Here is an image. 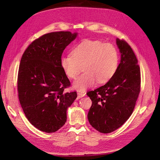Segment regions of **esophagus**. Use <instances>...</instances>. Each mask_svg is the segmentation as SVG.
I'll return each instance as SVG.
<instances>
[{
    "label": "esophagus",
    "mask_w": 160,
    "mask_h": 160,
    "mask_svg": "<svg viewBox=\"0 0 160 160\" xmlns=\"http://www.w3.org/2000/svg\"><path fill=\"white\" fill-rule=\"evenodd\" d=\"M78 97L79 98H82V97H84L86 96V93H84V92H78Z\"/></svg>",
    "instance_id": "1"
}]
</instances>
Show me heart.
Listing matches in <instances>:
<instances>
[{
	"label": "heart",
	"mask_w": 160,
	"mask_h": 160,
	"mask_svg": "<svg viewBox=\"0 0 160 160\" xmlns=\"http://www.w3.org/2000/svg\"><path fill=\"white\" fill-rule=\"evenodd\" d=\"M119 56L116 47L98 40L86 39L76 45L72 53L62 56L61 67L70 79H74L82 67L85 72L75 80L73 88L84 92L97 82L105 84L109 81L119 67Z\"/></svg>",
	"instance_id": "b5f03b06"
}]
</instances>
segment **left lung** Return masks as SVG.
<instances>
[{"mask_svg": "<svg viewBox=\"0 0 160 160\" xmlns=\"http://www.w3.org/2000/svg\"><path fill=\"white\" fill-rule=\"evenodd\" d=\"M121 61L114 76L104 86L87 93L92 105L88 114L90 125L102 133L113 132L132 113L140 90L138 60L126 41L116 39Z\"/></svg>", "mask_w": 160, "mask_h": 160, "instance_id": "1", "label": "left lung"}]
</instances>
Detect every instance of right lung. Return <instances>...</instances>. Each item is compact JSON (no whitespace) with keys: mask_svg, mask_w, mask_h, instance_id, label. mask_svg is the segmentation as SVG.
Masks as SVG:
<instances>
[{"mask_svg":"<svg viewBox=\"0 0 160 160\" xmlns=\"http://www.w3.org/2000/svg\"><path fill=\"white\" fill-rule=\"evenodd\" d=\"M78 33L52 32L35 39L22 57L18 92L26 118L35 128L55 132L67 121V111L77 97L64 92L70 82L61 67L65 48Z\"/></svg>","mask_w":160,"mask_h":160,"instance_id":"right-lung-1","label":"right lung"}]
</instances>
